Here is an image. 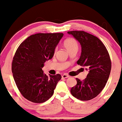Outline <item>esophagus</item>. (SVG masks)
<instances>
[{
	"label": "esophagus",
	"mask_w": 122,
	"mask_h": 122,
	"mask_svg": "<svg viewBox=\"0 0 122 122\" xmlns=\"http://www.w3.org/2000/svg\"><path fill=\"white\" fill-rule=\"evenodd\" d=\"M69 75H67V74H63V75H62V78H69Z\"/></svg>",
	"instance_id": "34e87169"
}]
</instances>
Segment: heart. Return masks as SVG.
Segmentation results:
<instances>
[{
    "instance_id": "1",
    "label": "heart",
    "mask_w": 122,
    "mask_h": 122,
    "mask_svg": "<svg viewBox=\"0 0 122 122\" xmlns=\"http://www.w3.org/2000/svg\"><path fill=\"white\" fill-rule=\"evenodd\" d=\"M64 46L68 52L78 49V43L77 41L73 38H67L64 41Z\"/></svg>"
}]
</instances>
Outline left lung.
<instances>
[{"mask_svg": "<svg viewBox=\"0 0 122 122\" xmlns=\"http://www.w3.org/2000/svg\"><path fill=\"white\" fill-rule=\"evenodd\" d=\"M81 46V54L77 64L85 67L87 78L71 88V94L81 101H89L102 92L109 78L111 62L108 52L97 37L82 30L69 31Z\"/></svg>", "mask_w": 122, "mask_h": 122, "instance_id": "left-lung-1", "label": "left lung"}]
</instances>
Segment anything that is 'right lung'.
<instances>
[{"mask_svg": "<svg viewBox=\"0 0 122 122\" xmlns=\"http://www.w3.org/2000/svg\"><path fill=\"white\" fill-rule=\"evenodd\" d=\"M62 33H38L20 44L12 62V72L18 89L25 98L34 103H43L51 98L60 74L47 76L42 68L54 55Z\"/></svg>", "mask_w": 122, "mask_h": 122, "instance_id": "add662e5", "label": "right lung"}]
</instances>
